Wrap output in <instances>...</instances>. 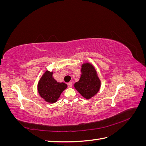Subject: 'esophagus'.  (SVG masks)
I'll list each match as a JSON object with an SVG mask.
<instances>
[{"mask_svg": "<svg viewBox=\"0 0 146 146\" xmlns=\"http://www.w3.org/2000/svg\"><path fill=\"white\" fill-rule=\"evenodd\" d=\"M68 85L69 86V87H72V82H69L68 83Z\"/></svg>", "mask_w": 146, "mask_h": 146, "instance_id": "obj_1", "label": "esophagus"}]
</instances>
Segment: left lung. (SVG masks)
<instances>
[{"label":"left lung","mask_w":146,"mask_h":146,"mask_svg":"<svg viewBox=\"0 0 146 146\" xmlns=\"http://www.w3.org/2000/svg\"><path fill=\"white\" fill-rule=\"evenodd\" d=\"M81 70L80 80L74 84V87L83 98L89 99L99 91L100 82L94 67L91 64H83Z\"/></svg>","instance_id":"1"}]
</instances>
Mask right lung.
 Segmentation results:
<instances>
[{
    "instance_id": "obj_1",
    "label": "right lung",
    "mask_w": 146,
    "mask_h": 146,
    "mask_svg": "<svg viewBox=\"0 0 146 146\" xmlns=\"http://www.w3.org/2000/svg\"><path fill=\"white\" fill-rule=\"evenodd\" d=\"M52 72L46 71L44 74L38 85V90L41 96L47 102L54 103L66 88L64 83L57 82L52 77Z\"/></svg>"
}]
</instances>
